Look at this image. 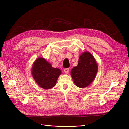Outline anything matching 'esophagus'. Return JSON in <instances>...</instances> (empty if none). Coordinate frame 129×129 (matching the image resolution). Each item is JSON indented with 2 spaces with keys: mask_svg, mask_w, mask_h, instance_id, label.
Masks as SVG:
<instances>
[{
  "mask_svg": "<svg viewBox=\"0 0 129 129\" xmlns=\"http://www.w3.org/2000/svg\"><path fill=\"white\" fill-rule=\"evenodd\" d=\"M64 72L66 73V74H68L69 71V68H66L64 69Z\"/></svg>",
  "mask_w": 129,
  "mask_h": 129,
  "instance_id": "1",
  "label": "esophagus"
}]
</instances>
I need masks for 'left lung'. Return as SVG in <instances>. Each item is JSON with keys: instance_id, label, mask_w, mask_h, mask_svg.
I'll return each mask as SVG.
<instances>
[{"instance_id": "8db88e82", "label": "left lung", "mask_w": 129, "mask_h": 129, "mask_svg": "<svg viewBox=\"0 0 129 129\" xmlns=\"http://www.w3.org/2000/svg\"><path fill=\"white\" fill-rule=\"evenodd\" d=\"M96 61L89 51L80 56L78 65L71 69L70 73L75 84L79 88L87 87L94 80L98 72Z\"/></svg>"}]
</instances>
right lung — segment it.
<instances>
[{
  "label": "right lung",
  "mask_w": 129,
  "mask_h": 129,
  "mask_svg": "<svg viewBox=\"0 0 129 129\" xmlns=\"http://www.w3.org/2000/svg\"><path fill=\"white\" fill-rule=\"evenodd\" d=\"M61 71L53 68L44 58L39 57L34 61L31 74L35 81L43 89H50L56 85Z\"/></svg>",
  "instance_id": "right-lung-1"
}]
</instances>
